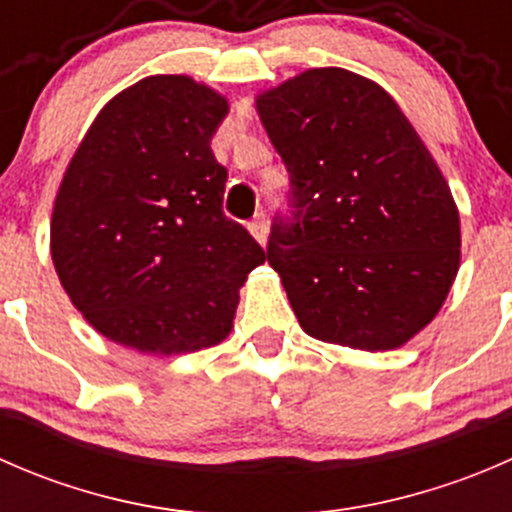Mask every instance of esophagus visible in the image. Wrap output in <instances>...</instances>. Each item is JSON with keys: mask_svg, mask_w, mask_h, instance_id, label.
<instances>
[{"mask_svg": "<svg viewBox=\"0 0 512 512\" xmlns=\"http://www.w3.org/2000/svg\"><path fill=\"white\" fill-rule=\"evenodd\" d=\"M247 230L252 232V237H255V240L260 242V245H265V240H267V220H265V213H257L255 218H252L250 223H247Z\"/></svg>", "mask_w": 512, "mask_h": 512, "instance_id": "esophagus-1", "label": "esophagus"}]
</instances>
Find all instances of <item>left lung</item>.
Returning a JSON list of instances; mask_svg holds the SVG:
<instances>
[{
    "instance_id": "obj_1",
    "label": "left lung",
    "mask_w": 512,
    "mask_h": 512,
    "mask_svg": "<svg viewBox=\"0 0 512 512\" xmlns=\"http://www.w3.org/2000/svg\"><path fill=\"white\" fill-rule=\"evenodd\" d=\"M289 173V215L267 260L304 332L364 352L409 342L461 262L451 188L409 118L374 81L309 69L257 96Z\"/></svg>"
}]
</instances>
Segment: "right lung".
I'll return each instance as SVG.
<instances>
[{"mask_svg":"<svg viewBox=\"0 0 512 512\" xmlns=\"http://www.w3.org/2000/svg\"><path fill=\"white\" fill-rule=\"evenodd\" d=\"M227 113L190 76H148L101 108L51 215V260L74 307L111 342L148 354L230 334L265 250L223 213L210 141Z\"/></svg>","mask_w":512,"mask_h":512,"instance_id":"1","label":"right lung"}]
</instances>
